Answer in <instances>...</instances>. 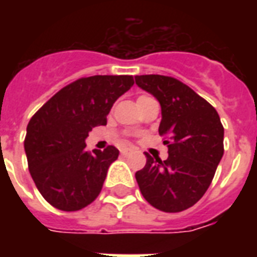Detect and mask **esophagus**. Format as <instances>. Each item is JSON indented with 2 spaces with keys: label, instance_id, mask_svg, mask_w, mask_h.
I'll use <instances>...</instances> for the list:
<instances>
[{
  "label": "esophagus",
  "instance_id": "obj_1",
  "mask_svg": "<svg viewBox=\"0 0 257 257\" xmlns=\"http://www.w3.org/2000/svg\"><path fill=\"white\" fill-rule=\"evenodd\" d=\"M129 153H131L129 149H122V150H121V154H122V156H128Z\"/></svg>",
  "mask_w": 257,
  "mask_h": 257
}]
</instances>
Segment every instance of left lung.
<instances>
[{
	"mask_svg": "<svg viewBox=\"0 0 257 257\" xmlns=\"http://www.w3.org/2000/svg\"><path fill=\"white\" fill-rule=\"evenodd\" d=\"M136 85L161 104L158 132L165 136L168 158L149 154L136 182L145 199L162 212H182L197 204L212 183L224 147V128L208 101L173 77L136 75Z\"/></svg>",
	"mask_w": 257,
	"mask_h": 257,
	"instance_id": "8db88e82",
	"label": "left lung"
}]
</instances>
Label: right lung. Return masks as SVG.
I'll use <instances>...</instances> for the list:
<instances>
[{"instance_id":"1","label":"right lung","mask_w":257,"mask_h":257,"mask_svg":"<svg viewBox=\"0 0 257 257\" xmlns=\"http://www.w3.org/2000/svg\"><path fill=\"white\" fill-rule=\"evenodd\" d=\"M135 84L132 75H92L53 95L31 117L25 151L37 189L56 209L74 212L100 194L119 151H86L92 128L106 125L114 101Z\"/></svg>"}]
</instances>
